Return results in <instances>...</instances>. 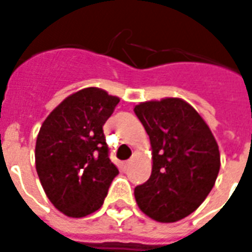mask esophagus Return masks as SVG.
I'll return each mask as SVG.
<instances>
[{
    "instance_id": "1",
    "label": "esophagus",
    "mask_w": 252,
    "mask_h": 252,
    "mask_svg": "<svg viewBox=\"0 0 252 252\" xmlns=\"http://www.w3.org/2000/svg\"><path fill=\"white\" fill-rule=\"evenodd\" d=\"M132 164V160H126V163H124V167H126V168H129V165H131Z\"/></svg>"
}]
</instances>
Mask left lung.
<instances>
[{
  "label": "left lung",
  "instance_id": "8db88e82",
  "mask_svg": "<svg viewBox=\"0 0 252 252\" xmlns=\"http://www.w3.org/2000/svg\"><path fill=\"white\" fill-rule=\"evenodd\" d=\"M133 111L152 148V172L135 188L136 203L154 220H180L211 192L220 168L218 143L203 117L182 98L140 102Z\"/></svg>",
  "mask_w": 252,
  "mask_h": 252
}]
</instances>
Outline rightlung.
Returning <instances> with one entry per match:
<instances>
[{"instance_id":"right-lung-1","label":"right lung","mask_w":252,"mask_h":252,"mask_svg":"<svg viewBox=\"0 0 252 252\" xmlns=\"http://www.w3.org/2000/svg\"><path fill=\"white\" fill-rule=\"evenodd\" d=\"M120 101L84 88L50 112L36 141V169L53 206L69 218L97 211L119 169L108 155L102 126Z\"/></svg>"}]
</instances>
